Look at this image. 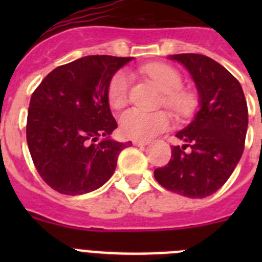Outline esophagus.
I'll return each instance as SVG.
<instances>
[{
	"mask_svg": "<svg viewBox=\"0 0 262 262\" xmlns=\"http://www.w3.org/2000/svg\"><path fill=\"white\" fill-rule=\"evenodd\" d=\"M134 145H136V147H144V145H147L148 140H140V139H135V140H133Z\"/></svg>",
	"mask_w": 262,
	"mask_h": 262,
	"instance_id": "1",
	"label": "esophagus"
}]
</instances>
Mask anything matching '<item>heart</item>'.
Here are the masks:
<instances>
[{
  "instance_id": "b5f03b06",
  "label": "heart",
  "mask_w": 262,
  "mask_h": 262,
  "mask_svg": "<svg viewBox=\"0 0 262 262\" xmlns=\"http://www.w3.org/2000/svg\"><path fill=\"white\" fill-rule=\"evenodd\" d=\"M142 72L165 92L163 105L180 117L190 113L194 105V96L189 90L182 89L184 80L177 69L164 62H152L142 67ZM129 85L131 77L126 71L117 72L110 78L106 96L111 107L118 110L126 105L128 101ZM119 123L124 135L144 140L165 131L170 123V117L165 111L147 113L139 108H131L122 114Z\"/></svg>"
}]
</instances>
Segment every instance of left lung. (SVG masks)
<instances>
[{"instance_id": "left-lung-1", "label": "left lung", "mask_w": 262, "mask_h": 262, "mask_svg": "<svg viewBox=\"0 0 262 262\" xmlns=\"http://www.w3.org/2000/svg\"><path fill=\"white\" fill-rule=\"evenodd\" d=\"M193 76L201 108L185 129L176 134L184 145H172L165 166L155 178L169 191L205 198L219 190L232 174L244 151L248 106L242 85L223 66L200 53L172 55Z\"/></svg>"}]
</instances>
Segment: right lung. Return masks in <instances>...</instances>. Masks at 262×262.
Segmentation results:
<instances>
[{"mask_svg": "<svg viewBox=\"0 0 262 262\" xmlns=\"http://www.w3.org/2000/svg\"><path fill=\"white\" fill-rule=\"evenodd\" d=\"M133 57L92 55L50 72L34 90L26 138L39 176L53 190L78 195L102 186L113 176L128 143L108 139L117 122L107 85ZM106 139L96 143L98 137Z\"/></svg>", "mask_w": 262, "mask_h": 262, "instance_id": "1", "label": "right lung"}]
</instances>
